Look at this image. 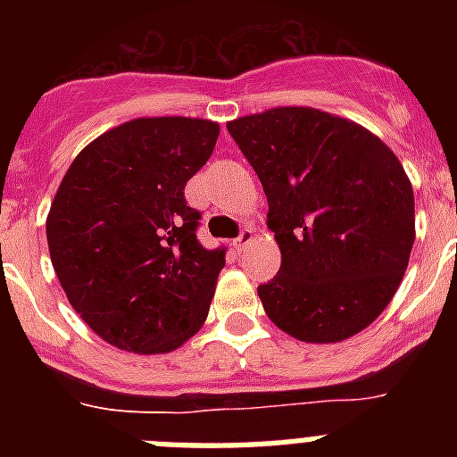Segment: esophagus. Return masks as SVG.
<instances>
[{
	"label": "esophagus",
	"mask_w": 457,
	"mask_h": 457,
	"mask_svg": "<svg viewBox=\"0 0 457 457\" xmlns=\"http://www.w3.org/2000/svg\"><path fill=\"white\" fill-rule=\"evenodd\" d=\"M252 242H253V231H252V228H245V231H242L240 236L233 240V247H236L237 252H242V249H247Z\"/></svg>",
	"instance_id": "34e87169"
}]
</instances>
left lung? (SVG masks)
<instances>
[{"label":"left lung","mask_w":457,"mask_h":457,"mask_svg":"<svg viewBox=\"0 0 457 457\" xmlns=\"http://www.w3.org/2000/svg\"><path fill=\"white\" fill-rule=\"evenodd\" d=\"M268 196L281 268L258 297L306 343H338L386 309L414 245V192L386 144L313 107L226 123Z\"/></svg>","instance_id":"8db88e82"}]
</instances>
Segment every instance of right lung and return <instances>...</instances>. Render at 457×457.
Instances as JSON below:
<instances>
[{
    "mask_svg": "<svg viewBox=\"0 0 457 457\" xmlns=\"http://www.w3.org/2000/svg\"><path fill=\"white\" fill-rule=\"evenodd\" d=\"M220 125L135 119L93 139L68 167L47 215L63 293L114 348L162 354L208 318L226 249L196 240L185 185L212 155Z\"/></svg>",
    "mask_w": 457,
    "mask_h": 457,
    "instance_id": "1",
    "label": "right lung"
}]
</instances>
